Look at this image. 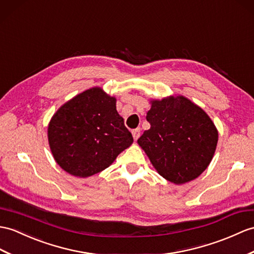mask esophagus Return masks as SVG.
<instances>
[{
    "label": "esophagus",
    "mask_w": 254,
    "mask_h": 254,
    "mask_svg": "<svg viewBox=\"0 0 254 254\" xmlns=\"http://www.w3.org/2000/svg\"><path fill=\"white\" fill-rule=\"evenodd\" d=\"M132 135H133L134 139L136 140V139L139 137V135H140V128H139V127H137V128L133 129V131H132Z\"/></svg>",
    "instance_id": "obj_1"
}]
</instances>
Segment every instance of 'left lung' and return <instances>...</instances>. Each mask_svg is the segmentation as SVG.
I'll use <instances>...</instances> for the list:
<instances>
[{"label":"left lung","mask_w":254,"mask_h":254,"mask_svg":"<svg viewBox=\"0 0 254 254\" xmlns=\"http://www.w3.org/2000/svg\"><path fill=\"white\" fill-rule=\"evenodd\" d=\"M150 123L137 143L162 178L184 184L208 168L217 144V129L204 111L184 96L152 100Z\"/></svg>","instance_id":"1"}]
</instances>
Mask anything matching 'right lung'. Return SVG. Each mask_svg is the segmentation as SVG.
I'll use <instances>...</instances> for the list:
<instances>
[{
	"instance_id": "1",
	"label": "right lung",
	"mask_w": 254,
	"mask_h": 254,
	"mask_svg": "<svg viewBox=\"0 0 254 254\" xmlns=\"http://www.w3.org/2000/svg\"><path fill=\"white\" fill-rule=\"evenodd\" d=\"M47 133L56 162L78 178L108 168L133 143L117 111L116 98L100 87L90 88L63 105L53 116Z\"/></svg>"
}]
</instances>
